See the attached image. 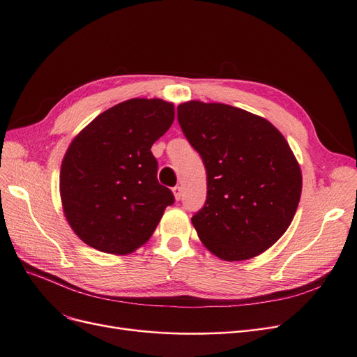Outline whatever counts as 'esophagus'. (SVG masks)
I'll list each match as a JSON object with an SVG mask.
<instances>
[{
    "instance_id": "esophagus-1",
    "label": "esophagus",
    "mask_w": 357,
    "mask_h": 357,
    "mask_svg": "<svg viewBox=\"0 0 357 357\" xmlns=\"http://www.w3.org/2000/svg\"><path fill=\"white\" fill-rule=\"evenodd\" d=\"M172 193H174L176 201H180V198H181V188H180V186H176L174 189H172Z\"/></svg>"
}]
</instances>
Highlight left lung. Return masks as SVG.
<instances>
[{
    "label": "left lung",
    "mask_w": 357,
    "mask_h": 357,
    "mask_svg": "<svg viewBox=\"0 0 357 357\" xmlns=\"http://www.w3.org/2000/svg\"><path fill=\"white\" fill-rule=\"evenodd\" d=\"M178 123L207 171V201L193 215L199 240L223 261H245L290 226L302 172L289 143L266 119L220 102L188 101Z\"/></svg>",
    "instance_id": "8db88e82"
}]
</instances>
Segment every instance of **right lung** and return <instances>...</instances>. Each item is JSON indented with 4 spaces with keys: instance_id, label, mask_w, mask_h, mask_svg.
Masks as SVG:
<instances>
[{
    "instance_id": "obj_1",
    "label": "right lung",
    "mask_w": 357,
    "mask_h": 357,
    "mask_svg": "<svg viewBox=\"0 0 357 357\" xmlns=\"http://www.w3.org/2000/svg\"><path fill=\"white\" fill-rule=\"evenodd\" d=\"M174 104L132 98L74 137L62 159L59 192L71 229L102 253L129 255L149 241L172 192L159 185L153 143L174 122Z\"/></svg>"
}]
</instances>
